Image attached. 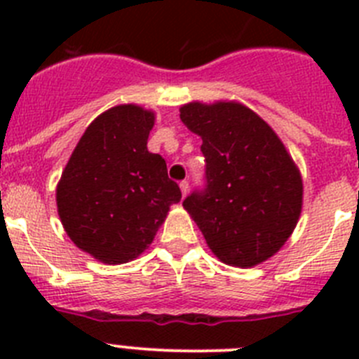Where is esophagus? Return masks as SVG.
<instances>
[{"label": "esophagus", "instance_id": "34e87169", "mask_svg": "<svg viewBox=\"0 0 359 359\" xmlns=\"http://www.w3.org/2000/svg\"><path fill=\"white\" fill-rule=\"evenodd\" d=\"M180 189H182V194L183 196H187V192H189V182H187V180H183V182H180Z\"/></svg>", "mask_w": 359, "mask_h": 359}]
</instances>
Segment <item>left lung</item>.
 <instances>
[{"mask_svg":"<svg viewBox=\"0 0 359 359\" xmlns=\"http://www.w3.org/2000/svg\"><path fill=\"white\" fill-rule=\"evenodd\" d=\"M180 118L201 136L205 187L183 201L223 262L252 268L277 253L302 210V177L273 129L236 102H192Z\"/></svg>","mask_w":359,"mask_h":359,"instance_id":"obj_1","label":"left lung"}]
</instances>
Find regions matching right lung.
<instances>
[{
  "label": "right lung",
  "mask_w": 359,
  "mask_h": 359,
  "mask_svg": "<svg viewBox=\"0 0 359 359\" xmlns=\"http://www.w3.org/2000/svg\"><path fill=\"white\" fill-rule=\"evenodd\" d=\"M154 115L116 106L93 120L57 185V208L69 239L106 264L140 255L182 190L160 154L147 151Z\"/></svg>",
  "instance_id": "add662e5"
}]
</instances>
